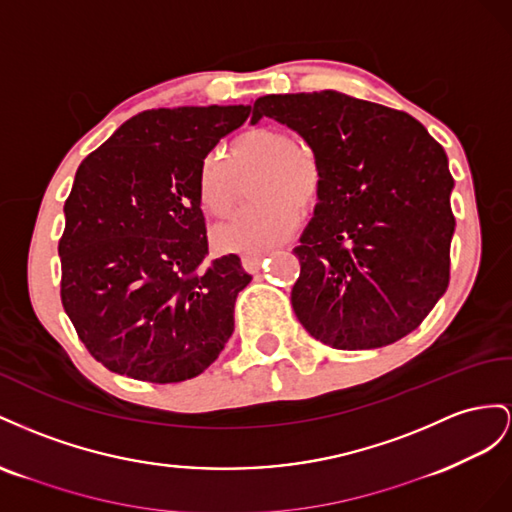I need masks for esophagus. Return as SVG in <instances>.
Masks as SVG:
<instances>
[{
  "instance_id": "obj_1",
  "label": "esophagus",
  "mask_w": 512,
  "mask_h": 512,
  "mask_svg": "<svg viewBox=\"0 0 512 512\" xmlns=\"http://www.w3.org/2000/svg\"><path fill=\"white\" fill-rule=\"evenodd\" d=\"M261 259H264V253H251V255H244V257H242V266H244L248 272H259Z\"/></svg>"
}]
</instances>
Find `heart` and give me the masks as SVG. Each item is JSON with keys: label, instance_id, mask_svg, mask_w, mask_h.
Here are the masks:
<instances>
[{"label": "heart", "instance_id": "1", "mask_svg": "<svg viewBox=\"0 0 512 512\" xmlns=\"http://www.w3.org/2000/svg\"><path fill=\"white\" fill-rule=\"evenodd\" d=\"M257 171L251 188L255 206L216 227L212 240L225 253H264L283 242L319 197L321 171L311 150L294 145L274 126L246 128L221 156H208L197 173V199L208 216L223 218L236 206V178Z\"/></svg>", "mask_w": 512, "mask_h": 512}]
</instances>
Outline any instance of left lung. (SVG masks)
Segmentation results:
<instances>
[{
	"instance_id": "8db88e82",
	"label": "left lung",
	"mask_w": 512,
	"mask_h": 512,
	"mask_svg": "<svg viewBox=\"0 0 512 512\" xmlns=\"http://www.w3.org/2000/svg\"><path fill=\"white\" fill-rule=\"evenodd\" d=\"M264 115L296 130L321 171L294 248L300 324L334 349L407 337L450 281L455 180L444 148L410 113L334 90L261 96L251 122Z\"/></svg>"
}]
</instances>
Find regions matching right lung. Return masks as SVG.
I'll list each match as a JSON object with an SVG mask.
<instances>
[{
  "instance_id": "right-lung-1",
  "label": "right lung",
  "mask_w": 512,
  "mask_h": 512,
  "mask_svg": "<svg viewBox=\"0 0 512 512\" xmlns=\"http://www.w3.org/2000/svg\"><path fill=\"white\" fill-rule=\"evenodd\" d=\"M251 107L143 111L87 156L64 203L62 304L113 373L173 384L223 352L251 283L238 255L206 264L203 160Z\"/></svg>"
}]
</instances>
